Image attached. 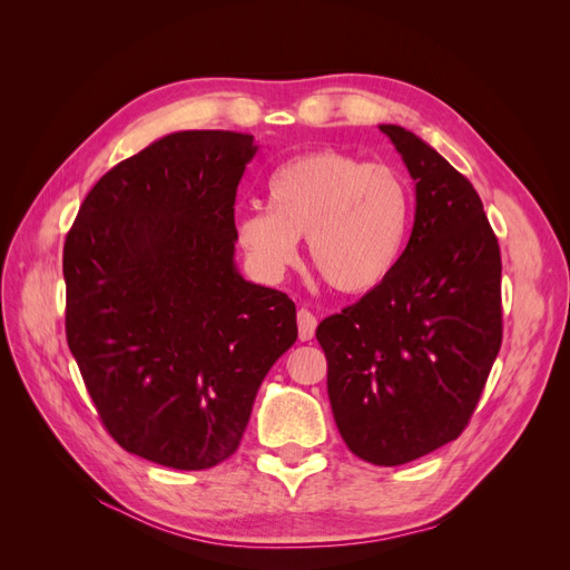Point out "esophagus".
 I'll use <instances>...</instances> for the list:
<instances>
[{
  "label": "esophagus",
  "mask_w": 570,
  "mask_h": 570,
  "mask_svg": "<svg viewBox=\"0 0 570 570\" xmlns=\"http://www.w3.org/2000/svg\"><path fill=\"white\" fill-rule=\"evenodd\" d=\"M316 325H318L316 316L308 312V308H299V312H297V333H299L302 342H308L314 337Z\"/></svg>",
  "instance_id": "esophagus-1"
}]
</instances>
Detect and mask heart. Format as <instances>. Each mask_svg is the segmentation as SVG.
<instances>
[{"label": "heart", "mask_w": 570, "mask_h": 570, "mask_svg": "<svg viewBox=\"0 0 570 570\" xmlns=\"http://www.w3.org/2000/svg\"><path fill=\"white\" fill-rule=\"evenodd\" d=\"M268 209L235 220V239L256 278L278 283L297 262V239L321 278L340 295H364L400 264L413 223V193L402 170L354 154L316 149L281 164Z\"/></svg>", "instance_id": "b5f03b06"}]
</instances>
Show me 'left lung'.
<instances>
[{
  "mask_svg": "<svg viewBox=\"0 0 570 570\" xmlns=\"http://www.w3.org/2000/svg\"><path fill=\"white\" fill-rule=\"evenodd\" d=\"M416 185L409 245L387 278L321 321L342 440L375 465L461 435L502 347V258L473 185L419 135L377 126Z\"/></svg>",
  "mask_w": 570,
  "mask_h": 570,
  "instance_id": "obj_1",
  "label": "left lung"
}]
</instances>
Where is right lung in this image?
I'll return each mask as SVG.
<instances>
[{"instance_id":"1","label":"right lung","mask_w":570,"mask_h":570,"mask_svg":"<svg viewBox=\"0 0 570 570\" xmlns=\"http://www.w3.org/2000/svg\"><path fill=\"white\" fill-rule=\"evenodd\" d=\"M256 149L230 130L164 135L99 178L63 245L66 340L99 419L168 469L233 456L297 340L295 302L235 264V193Z\"/></svg>"}]
</instances>
